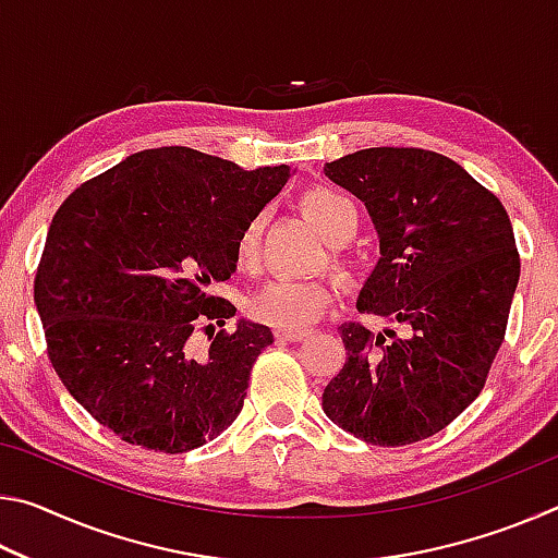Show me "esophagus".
I'll return each mask as SVG.
<instances>
[{"instance_id":"1","label":"esophagus","mask_w":558,"mask_h":558,"mask_svg":"<svg viewBox=\"0 0 558 558\" xmlns=\"http://www.w3.org/2000/svg\"><path fill=\"white\" fill-rule=\"evenodd\" d=\"M305 337H307V332H282V329H278L276 332L278 342H302Z\"/></svg>"}]
</instances>
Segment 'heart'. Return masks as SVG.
Instances as JSON below:
<instances>
[{
	"label": "heart",
	"mask_w": 558,
	"mask_h": 558,
	"mask_svg": "<svg viewBox=\"0 0 558 558\" xmlns=\"http://www.w3.org/2000/svg\"><path fill=\"white\" fill-rule=\"evenodd\" d=\"M302 209L317 223L329 243H344L354 235L359 214L349 196L329 186H313L302 196ZM263 219L256 216L243 226L235 241V260L239 266L251 270L258 263ZM335 268L344 278L352 276L354 263L335 245ZM329 286L325 280H300V278H276L263 286L256 295L248 300V315L268 327L282 329V332H298V329L313 325L329 305Z\"/></svg>",
	"instance_id": "heart-1"
}]
</instances>
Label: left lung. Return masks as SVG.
<instances>
[{
	"instance_id": "8db88e82",
	"label": "left lung",
	"mask_w": 558,
	"mask_h": 558,
	"mask_svg": "<svg viewBox=\"0 0 558 558\" xmlns=\"http://www.w3.org/2000/svg\"><path fill=\"white\" fill-rule=\"evenodd\" d=\"M369 209L381 258L359 292L362 313L403 329L339 327L347 362L323 409L372 446H411L477 399L519 282L502 202L458 162L418 147H369L325 165Z\"/></svg>"
}]
</instances>
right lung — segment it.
<instances>
[{
	"instance_id": "obj_1",
	"label": "right lung",
	"mask_w": 558,
	"mask_h": 558,
	"mask_svg": "<svg viewBox=\"0 0 558 558\" xmlns=\"http://www.w3.org/2000/svg\"><path fill=\"white\" fill-rule=\"evenodd\" d=\"M288 165L245 172L192 147L130 155L56 211L34 278L46 352L65 389L132 446L186 452L243 409L272 344L209 292L235 270L243 226L286 186ZM210 335L206 353L191 337Z\"/></svg>"
}]
</instances>
